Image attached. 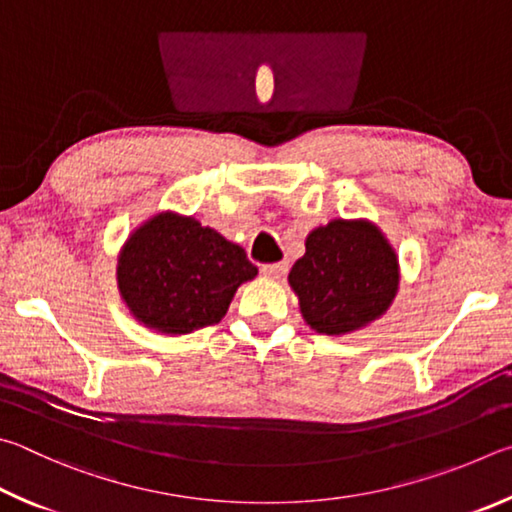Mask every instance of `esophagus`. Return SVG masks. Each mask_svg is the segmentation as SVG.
I'll use <instances>...</instances> for the list:
<instances>
[{
	"label": "esophagus",
	"mask_w": 512,
	"mask_h": 512,
	"mask_svg": "<svg viewBox=\"0 0 512 512\" xmlns=\"http://www.w3.org/2000/svg\"><path fill=\"white\" fill-rule=\"evenodd\" d=\"M290 270V263L288 261H281V263H270V265H263L261 272L265 276H270V279H281V276L288 274Z\"/></svg>",
	"instance_id": "esophagus-1"
}]
</instances>
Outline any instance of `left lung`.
<instances>
[{"label":"left lung","mask_w":512,"mask_h":512,"mask_svg":"<svg viewBox=\"0 0 512 512\" xmlns=\"http://www.w3.org/2000/svg\"><path fill=\"white\" fill-rule=\"evenodd\" d=\"M306 324L348 335L380 319L396 299L398 256L369 220H330L308 233L306 254L290 270Z\"/></svg>","instance_id":"obj_1"}]
</instances>
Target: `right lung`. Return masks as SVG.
<instances>
[{
  "label": "right lung",
  "mask_w": 512,
  "mask_h": 512,
  "mask_svg": "<svg viewBox=\"0 0 512 512\" xmlns=\"http://www.w3.org/2000/svg\"><path fill=\"white\" fill-rule=\"evenodd\" d=\"M256 274L240 245L173 211L134 229L116 265L125 306L143 326L164 335L218 324L236 290Z\"/></svg>",
  "instance_id": "right-lung-1"
}]
</instances>
